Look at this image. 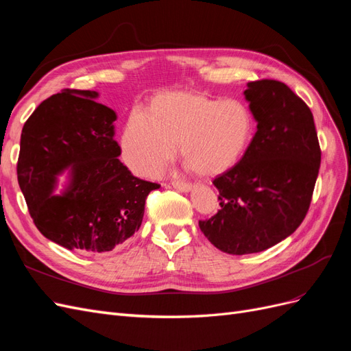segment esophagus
Here are the masks:
<instances>
[{
    "label": "esophagus",
    "mask_w": 351,
    "mask_h": 351,
    "mask_svg": "<svg viewBox=\"0 0 351 351\" xmlns=\"http://www.w3.org/2000/svg\"><path fill=\"white\" fill-rule=\"evenodd\" d=\"M171 186L176 190H178V192H190V190H192V184L184 183V182H173Z\"/></svg>",
    "instance_id": "34e87169"
}]
</instances>
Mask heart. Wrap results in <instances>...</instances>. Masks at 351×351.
Wrapping results in <instances>:
<instances>
[{"mask_svg":"<svg viewBox=\"0 0 351 351\" xmlns=\"http://www.w3.org/2000/svg\"><path fill=\"white\" fill-rule=\"evenodd\" d=\"M254 117L239 99L193 92H164L149 114L134 108L121 134V155L132 171L154 177L176 154L200 176H218L234 167L253 139Z\"/></svg>","mask_w":351,"mask_h":351,"instance_id":"b5f03b06","label":"heart"}]
</instances>
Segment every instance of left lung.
<instances>
[{
    "instance_id": "obj_1",
    "label": "left lung",
    "mask_w": 351,
    "mask_h": 351,
    "mask_svg": "<svg viewBox=\"0 0 351 351\" xmlns=\"http://www.w3.org/2000/svg\"><path fill=\"white\" fill-rule=\"evenodd\" d=\"M244 98L258 123L240 162L214 180L217 214L199 221L221 252L267 250L297 230L309 209L321 165L313 115L278 80L249 82Z\"/></svg>"
}]
</instances>
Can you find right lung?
<instances>
[{
  "label": "right lung",
  "mask_w": 351,
  "mask_h": 351,
  "mask_svg": "<svg viewBox=\"0 0 351 351\" xmlns=\"http://www.w3.org/2000/svg\"><path fill=\"white\" fill-rule=\"evenodd\" d=\"M95 90L62 89L22 130L19 186L48 240L80 253L111 252L141 228L145 200L159 184L134 177L119 159L117 114ZM68 173L56 192L58 177Z\"/></svg>",
  "instance_id": "1"
}]
</instances>
